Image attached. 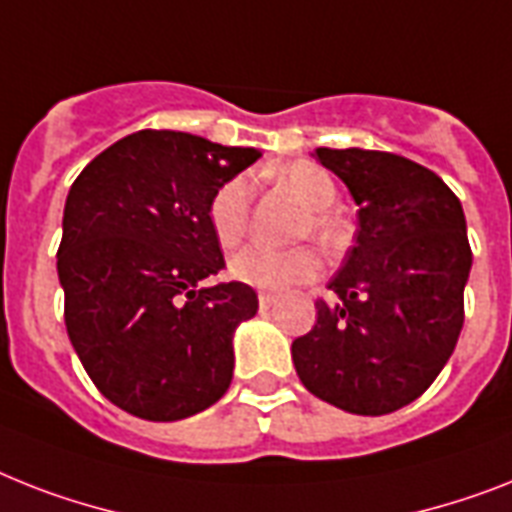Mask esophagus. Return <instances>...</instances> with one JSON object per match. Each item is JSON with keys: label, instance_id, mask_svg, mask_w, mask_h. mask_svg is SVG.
I'll use <instances>...</instances> for the list:
<instances>
[{"label": "esophagus", "instance_id": "1", "mask_svg": "<svg viewBox=\"0 0 512 512\" xmlns=\"http://www.w3.org/2000/svg\"><path fill=\"white\" fill-rule=\"evenodd\" d=\"M257 302H260V313H268V310H270V307H273V305H276V302H278V297H276V294H260V297H257Z\"/></svg>", "mask_w": 512, "mask_h": 512}]
</instances>
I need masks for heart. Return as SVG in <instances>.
Masks as SVG:
<instances>
[{
    "instance_id": "heart-1",
    "label": "heart",
    "mask_w": 512,
    "mask_h": 512,
    "mask_svg": "<svg viewBox=\"0 0 512 512\" xmlns=\"http://www.w3.org/2000/svg\"><path fill=\"white\" fill-rule=\"evenodd\" d=\"M276 181L286 191H292L299 205L307 207V220L302 234L315 236L318 242L334 244L339 239V223L326 213L336 202V184L326 170L313 162H294L276 170ZM210 228L223 247L242 242L249 220V184L244 178H231L215 191L210 199ZM321 260L310 247L276 249L265 244H249L228 260V273L234 281L263 292H281L289 286L305 284L318 273Z\"/></svg>"
}]
</instances>
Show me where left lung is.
I'll return each instance as SVG.
<instances>
[{"label": "left lung", "instance_id": "8db88e82", "mask_svg": "<svg viewBox=\"0 0 512 512\" xmlns=\"http://www.w3.org/2000/svg\"><path fill=\"white\" fill-rule=\"evenodd\" d=\"M357 210L355 247L294 339L299 381L355 415H386L431 386L463 328L471 244L460 199L418 162L373 149H315Z\"/></svg>", "mask_w": 512, "mask_h": 512}]
</instances>
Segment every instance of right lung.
<instances>
[{"label":"right lung","instance_id":"obj_1","mask_svg":"<svg viewBox=\"0 0 512 512\" xmlns=\"http://www.w3.org/2000/svg\"><path fill=\"white\" fill-rule=\"evenodd\" d=\"M260 157L181 131H136L81 170L65 199L57 276L65 326L112 405L181 421L223 397L252 286H202L223 268L210 199Z\"/></svg>","mask_w":512,"mask_h":512}]
</instances>
